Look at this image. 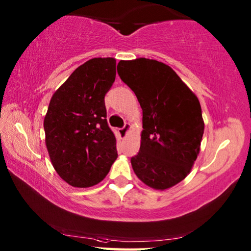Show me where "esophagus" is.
Wrapping results in <instances>:
<instances>
[{
  "mask_svg": "<svg viewBox=\"0 0 251 251\" xmlns=\"http://www.w3.org/2000/svg\"><path fill=\"white\" fill-rule=\"evenodd\" d=\"M130 129V125L129 124H125V126L123 127V128L118 129V134H120L121 137L125 138L127 136V133H128V130Z\"/></svg>",
  "mask_w": 251,
  "mask_h": 251,
  "instance_id": "esophagus-1",
  "label": "esophagus"
}]
</instances>
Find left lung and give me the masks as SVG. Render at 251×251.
<instances>
[{
    "label": "left lung",
    "mask_w": 251,
    "mask_h": 251,
    "mask_svg": "<svg viewBox=\"0 0 251 251\" xmlns=\"http://www.w3.org/2000/svg\"><path fill=\"white\" fill-rule=\"evenodd\" d=\"M117 72L143 110L139 152L131 167L140 181L167 190L189 175L201 149V104L175 70L154 59L121 60Z\"/></svg>",
    "instance_id": "obj_1"
}]
</instances>
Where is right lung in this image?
Returning <instances> with one entry per match:
<instances>
[{"mask_svg":"<svg viewBox=\"0 0 251 251\" xmlns=\"http://www.w3.org/2000/svg\"><path fill=\"white\" fill-rule=\"evenodd\" d=\"M115 76V59H90L50 100L44 120L45 143L54 170L75 188L98 184L117 158L104 102Z\"/></svg>","mask_w":251,"mask_h":251,"instance_id":"obj_1","label":"right lung"}]
</instances>
